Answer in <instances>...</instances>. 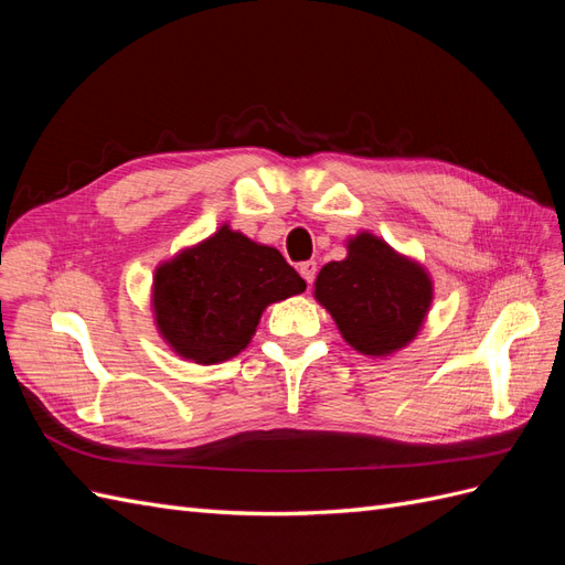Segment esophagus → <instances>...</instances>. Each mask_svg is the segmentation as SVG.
Returning a JSON list of instances; mask_svg holds the SVG:
<instances>
[{
  "instance_id": "34e87169",
  "label": "esophagus",
  "mask_w": 565,
  "mask_h": 565,
  "mask_svg": "<svg viewBox=\"0 0 565 565\" xmlns=\"http://www.w3.org/2000/svg\"><path fill=\"white\" fill-rule=\"evenodd\" d=\"M299 273H301V278H303L306 282L313 285L316 273H318V264H316V262H303V264H299Z\"/></svg>"
}]
</instances>
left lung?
<instances>
[{
    "label": "left lung",
    "instance_id": "1",
    "mask_svg": "<svg viewBox=\"0 0 565 565\" xmlns=\"http://www.w3.org/2000/svg\"><path fill=\"white\" fill-rule=\"evenodd\" d=\"M316 299L349 344L365 355H388L419 332L434 299L426 270L370 233L349 241L344 262L322 266Z\"/></svg>",
    "mask_w": 565,
    "mask_h": 565
}]
</instances>
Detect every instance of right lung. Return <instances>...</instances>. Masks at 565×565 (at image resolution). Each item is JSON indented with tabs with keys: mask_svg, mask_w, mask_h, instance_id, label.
Wrapping results in <instances>:
<instances>
[{
	"mask_svg": "<svg viewBox=\"0 0 565 565\" xmlns=\"http://www.w3.org/2000/svg\"><path fill=\"white\" fill-rule=\"evenodd\" d=\"M303 289V278L278 249L221 226L156 270L152 311L179 355L214 365L249 344L268 303Z\"/></svg>",
	"mask_w": 565,
	"mask_h": 565,
	"instance_id": "obj_1",
	"label": "right lung"
}]
</instances>
